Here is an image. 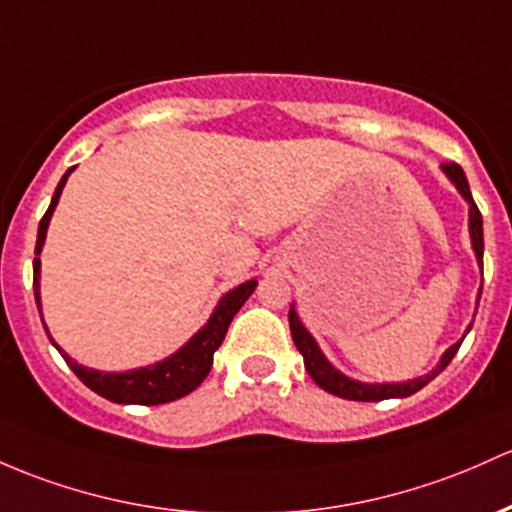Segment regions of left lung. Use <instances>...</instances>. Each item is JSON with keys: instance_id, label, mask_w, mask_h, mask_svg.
<instances>
[{"instance_id": "left-lung-1", "label": "left lung", "mask_w": 512, "mask_h": 512, "mask_svg": "<svg viewBox=\"0 0 512 512\" xmlns=\"http://www.w3.org/2000/svg\"><path fill=\"white\" fill-rule=\"evenodd\" d=\"M442 170L447 172V177L452 179L454 187L462 192L466 204H469L471 245H474L476 257H479V262H481V260H484V221H481L479 206H476L474 196H471V192H469V182H466V174H464L462 167L457 165V162H445V165H442ZM479 299H481V291H479ZM289 328H291V338H294L296 350H299L303 355V364H306V372L311 374V379L316 381V384L323 391L333 393V396L347 398V401H384V398H406V396H411V393L423 389L425 384H430V381L435 379V376L440 374L449 362H452V357L457 355L459 345H462V342H457V345L449 347L445 355H442L440 364H437V369H432L428 376H420V379L406 381V384H362V381L347 379L345 374H340L338 369H335L333 364H330L328 359L323 357V352L318 350L316 340H313L311 333L303 328L294 308L289 311ZM466 333H469V330H466Z\"/></svg>"}]
</instances>
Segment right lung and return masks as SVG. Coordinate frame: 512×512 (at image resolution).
Returning <instances> with one entry per match:
<instances>
[{"instance_id":"right-lung-1","label":"right lung","mask_w":512,"mask_h":512,"mask_svg":"<svg viewBox=\"0 0 512 512\" xmlns=\"http://www.w3.org/2000/svg\"><path fill=\"white\" fill-rule=\"evenodd\" d=\"M72 167L63 174L60 179L58 189H55L53 201H50L48 211L43 213L41 218V226H38V238H36V255H41V247L43 240H46V230H48V221L53 216L55 206H58L60 194H63V187L70 177ZM38 274H41V260H33V294H36V303H38V311H41V294H38ZM257 282L250 279V282L240 284L238 289L228 291L223 296L221 303L216 306L213 316L209 318V323L194 335L187 345L182 347L179 352H174L172 357H167L165 362H157L153 367H145V369H133V372H123V374H101L94 372V369L80 367L77 362H72L70 357L65 355L63 350L58 352L63 355V359L67 362V367L77 374V379L82 381L84 386H89L94 393L99 396L109 398L114 403H138V406H157V403H170L177 401V398L187 396L192 393L201 381L206 379L211 372V364H213V352L221 347L223 338L228 333V325L233 320L235 313L240 311V306L250 299V294L255 291ZM46 328V323H43ZM48 333V330H46ZM50 338V333H48Z\"/></svg>"}]
</instances>
